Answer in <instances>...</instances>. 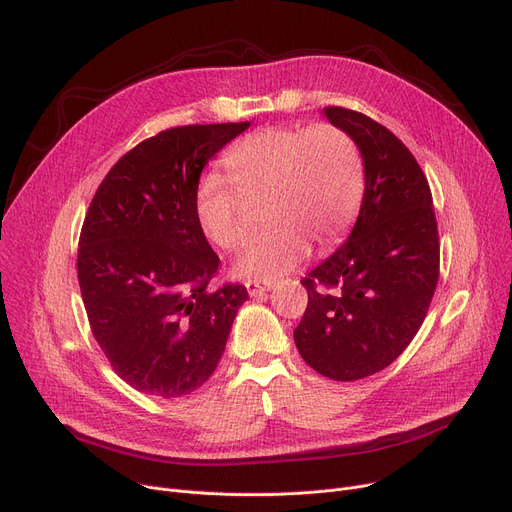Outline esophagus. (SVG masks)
I'll use <instances>...</instances> for the list:
<instances>
[{
	"instance_id": "1",
	"label": "esophagus",
	"mask_w": 512,
	"mask_h": 512,
	"mask_svg": "<svg viewBox=\"0 0 512 512\" xmlns=\"http://www.w3.org/2000/svg\"><path fill=\"white\" fill-rule=\"evenodd\" d=\"M247 290H249V296L257 298V296H263L265 292H269L271 286H265V284H259V282H247Z\"/></svg>"
}]
</instances>
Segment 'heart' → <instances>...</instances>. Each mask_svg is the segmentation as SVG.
<instances>
[{"label":"heart","mask_w":512,"mask_h":512,"mask_svg":"<svg viewBox=\"0 0 512 512\" xmlns=\"http://www.w3.org/2000/svg\"><path fill=\"white\" fill-rule=\"evenodd\" d=\"M226 177L206 175L193 199L197 226L226 251L249 232L243 197L265 193L263 222L236 259V274L261 282L284 278L311 251L333 247L354 222L364 170L350 135L329 123L263 127L224 156Z\"/></svg>","instance_id":"b5f03b06"}]
</instances>
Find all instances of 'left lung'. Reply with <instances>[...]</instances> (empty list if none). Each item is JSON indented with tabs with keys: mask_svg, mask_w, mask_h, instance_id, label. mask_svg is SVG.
Here are the masks:
<instances>
[{
	"mask_svg": "<svg viewBox=\"0 0 512 512\" xmlns=\"http://www.w3.org/2000/svg\"><path fill=\"white\" fill-rule=\"evenodd\" d=\"M323 115L356 142L364 197L348 241L302 280L309 304L294 342L323 377L358 381L387 368L424 323L440 243L430 185L397 135L344 107Z\"/></svg>",
	"mask_w": 512,
	"mask_h": 512,
	"instance_id": "8db88e82",
	"label": "left lung"
}]
</instances>
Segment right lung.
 Returning <instances> with one entry per match:
<instances>
[{
	"label": "right lung",
	"instance_id": "1",
	"mask_svg": "<svg viewBox=\"0 0 512 512\" xmlns=\"http://www.w3.org/2000/svg\"><path fill=\"white\" fill-rule=\"evenodd\" d=\"M251 123L183 125L123 154L96 189L78 247L88 323L119 377L183 397L216 370L243 284L210 288L220 267L193 212L208 160Z\"/></svg>",
	"mask_w": 512,
	"mask_h": 512
}]
</instances>
